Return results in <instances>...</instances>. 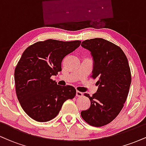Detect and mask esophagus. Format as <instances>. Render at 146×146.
<instances>
[{"label": "esophagus", "mask_w": 146, "mask_h": 146, "mask_svg": "<svg viewBox=\"0 0 146 146\" xmlns=\"http://www.w3.org/2000/svg\"><path fill=\"white\" fill-rule=\"evenodd\" d=\"M76 96L77 97H82L83 96V93L79 91V90H77V91H76Z\"/></svg>", "instance_id": "obj_1"}]
</instances>
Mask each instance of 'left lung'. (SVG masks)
Instances as JSON below:
<instances>
[{
  "label": "left lung",
  "instance_id": "obj_1",
  "mask_svg": "<svg viewBox=\"0 0 146 146\" xmlns=\"http://www.w3.org/2000/svg\"><path fill=\"white\" fill-rule=\"evenodd\" d=\"M81 46L90 52L93 61L91 77L98 80V90L90 99V108L81 112L88 124L95 127L111 122L120 113L126 101L131 84L128 59L121 48L103 39L83 41Z\"/></svg>",
  "mask_w": 146,
  "mask_h": 146
}]
</instances>
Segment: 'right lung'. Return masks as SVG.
Masks as SVG:
<instances>
[{
	"label": "right lung",
	"instance_id": "add662e5",
	"mask_svg": "<svg viewBox=\"0 0 146 146\" xmlns=\"http://www.w3.org/2000/svg\"><path fill=\"white\" fill-rule=\"evenodd\" d=\"M81 41L46 40L27 48L15 68L17 98L24 111L33 119L46 122L55 118L64 102L73 99L76 90L60 86L51 80L62 71L63 58L80 46Z\"/></svg>",
	"mask_w": 146,
	"mask_h": 146
}]
</instances>
